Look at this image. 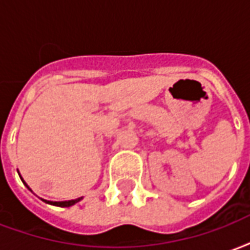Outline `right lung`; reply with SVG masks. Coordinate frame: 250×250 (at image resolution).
Masks as SVG:
<instances>
[{
    "mask_svg": "<svg viewBox=\"0 0 250 250\" xmlns=\"http://www.w3.org/2000/svg\"><path fill=\"white\" fill-rule=\"evenodd\" d=\"M24 182V181H22ZM25 184V182H24ZM26 188H28V185H26ZM30 190V188H29ZM42 201H45V199H42ZM80 198L79 199H71V201H62V202H52V201H45L46 204H51V205H55V206H62V208H68V206H72V205H75L76 202H79Z\"/></svg>",
    "mask_w": 250,
    "mask_h": 250,
    "instance_id": "add662e5",
    "label": "right lung"
}]
</instances>
